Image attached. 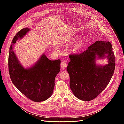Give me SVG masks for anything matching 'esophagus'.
<instances>
[{"label":"esophagus","instance_id":"esophagus-1","mask_svg":"<svg viewBox=\"0 0 124 124\" xmlns=\"http://www.w3.org/2000/svg\"><path fill=\"white\" fill-rule=\"evenodd\" d=\"M67 66V62H61V68L62 69H65L66 67Z\"/></svg>","mask_w":124,"mask_h":124}]
</instances>
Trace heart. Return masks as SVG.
Listing matches in <instances>:
<instances>
[{"label":"heart","instance_id":"b5f03b06","mask_svg":"<svg viewBox=\"0 0 124 124\" xmlns=\"http://www.w3.org/2000/svg\"><path fill=\"white\" fill-rule=\"evenodd\" d=\"M83 42L82 41H79V42H78L77 44V45H76V46H75V50H77V49H78V48H79L81 46H83Z\"/></svg>","mask_w":124,"mask_h":124}]
</instances>
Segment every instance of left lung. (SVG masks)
Wrapping results in <instances>:
<instances>
[{"mask_svg":"<svg viewBox=\"0 0 124 124\" xmlns=\"http://www.w3.org/2000/svg\"><path fill=\"white\" fill-rule=\"evenodd\" d=\"M105 54H108L105 56ZM107 57L108 64L95 65L96 55ZM67 70L69 74L70 87L74 96L83 101L94 99L106 88L114 73L115 57L110 42L97 41L83 52L69 55Z\"/></svg>","mask_w":124,"mask_h":124,"instance_id":"obj_1","label":"left lung"}]
</instances>
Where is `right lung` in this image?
Returning a JSON list of instances; mask_svg holds the SVG:
<instances>
[{"label": "right lung", "instance_id": "add662e5", "mask_svg": "<svg viewBox=\"0 0 124 124\" xmlns=\"http://www.w3.org/2000/svg\"><path fill=\"white\" fill-rule=\"evenodd\" d=\"M29 29H21L14 37L10 46L8 58L11 80L19 91L28 99L35 102L47 99L53 92L55 78L61 69V60L50 61L45 54L29 69L21 65L13 51V45L23 37Z\"/></svg>", "mask_w": 124, "mask_h": 124}]
</instances>
